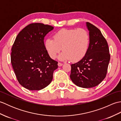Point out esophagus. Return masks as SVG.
<instances>
[{"label":"esophagus","instance_id":"obj_1","mask_svg":"<svg viewBox=\"0 0 121 121\" xmlns=\"http://www.w3.org/2000/svg\"><path fill=\"white\" fill-rule=\"evenodd\" d=\"M58 66H62V65H63V64H62V63L59 62V63H58Z\"/></svg>","mask_w":121,"mask_h":121}]
</instances>
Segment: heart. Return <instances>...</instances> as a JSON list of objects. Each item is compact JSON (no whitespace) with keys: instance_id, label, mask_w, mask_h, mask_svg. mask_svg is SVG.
<instances>
[{"instance_id":"heart-1","label":"heart","mask_w":121,"mask_h":121,"mask_svg":"<svg viewBox=\"0 0 121 121\" xmlns=\"http://www.w3.org/2000/svg\"><path fill=\"white\" fill-rule=\"evenodd\" d=\"M53 38L46 39L45 48L52 59L56 58L62 49L63 51L58 57L60 60H81L86 55L90 43L88 32L81 28L62 29L55 33Z\"/></svg>"}]
</instances>
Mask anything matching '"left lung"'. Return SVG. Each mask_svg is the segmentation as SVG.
Returning <instances> with one entry per match:
<instances>
[{
	"instance_id": "left-lung-1",
	"label": "left lung",
	"mask_w": 121,
	"mask_h": 121,
	"mask_svg": "<svg viewBox=\"0 0 121 121\" xmlns=\"http://www.w3.org/2000/svg\"><path fill=\"white\" fill-rule=\"evenodd\" d=\"M86 24L90 36L89 47L81 60L71 65L70 78L76 86L88 88L97 86L106 78L110 55L101 31L89 22Z\"/></svg>"
}]
</instances>
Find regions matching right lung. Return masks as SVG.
Returning <instances> with one entry per match:
<instances>
[{
	"label": "right lung",
	"instance_id": "add662e5",
	"mask_svg": "<svg viewBox=\"0 0 121 121\" xmlns=\"http://www.w3.org/2000/svg\"><path fill=\"white\" fill-rule=\"evenodd\" d=\"M53 27L40 23L28 25L15 38L11 49V62L19 83L30 91L47 87L53 78L58 62L48 55L44 37Z\"/></svg>",
	"mask_w": 121,
	"mask_h": 121
}]
</instances>
